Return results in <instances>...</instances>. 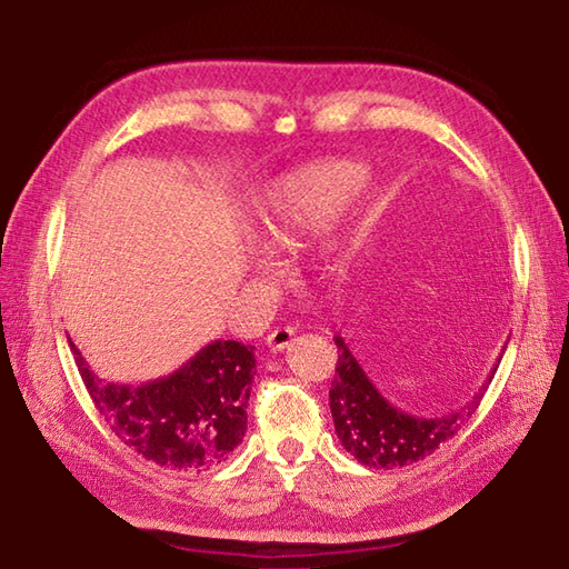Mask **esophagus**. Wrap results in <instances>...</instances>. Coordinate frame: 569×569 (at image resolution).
<instances>
[{"label": "esophagus", "mask_w": 569, "mask_h": 569, "mask_svg": "<svg viewBox=\"0 0 569 569\" xmlns=\"http://www.w3.org/2000/svg\"><path fill=\"white\" fill-rule=\"evenodd\" d=\"M295 328L292 326H284V328H274L272 332H268V345H270V350L272 352H282V350H287L289 345H292V340H295Z\"/></svg>", "instance_id": "esophagus-1"}]
</instances>
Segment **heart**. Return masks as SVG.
Instances as JSON below:
<instances>
[{"label":"heart","mask_w":569,"mask_h":569,"mask_svg":"<svg viewBox=\"0 0 569 569\" xmlns=\"http://www.w3.org/2000/svg\"><path fill=\"white\" fill-rule=\"evenodd\" d=\"M362 166L345 159L318 161L277 178L260 202V243L272 251L299 243V239L336 217L340 207L362 186ZM340 253L342 241L330 239L326 256L336 260Z\"/></svg>","instance_id":"heart-1"}]
</instances>
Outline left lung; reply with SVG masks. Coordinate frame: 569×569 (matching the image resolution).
Instances as JSON below:
<instances>
[{
    "instance_id": "1",
    "label": "left lung",
    "mask_w": 569,
    "mask_h": 569,
    "mask_svg": "<svg viewBox=\"0 0 569 569\" xmlns=\"http://www.w3.org/2000/svg\"><path fill=\"white\" fill-rule=\"evenodd\" d=\"M332 340L338 345L336 379H332L328 393L332 422H336L342 447L369 468L389 470L418 463L425 456L437 451L439 445L459 435V429L473 418L497 371L495 365L488 381L463 408L439 415V418H418V415L393 408L369 381L365 369L357 365L345 340L340 336Z\"/></svg>"
}]
</instances>
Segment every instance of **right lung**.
Listing matches in <instances>:
<instances>
[{
	"instance_id": "obj_1",
	"label": "right lung",
	"mask_w": 569,
	"mask_h": 569,
	"mask_svg": "<svg viewBox=\"0 0 569 569\" xmlns=\"http://www.w3.org/2000/svg\"><path fill=\"white\" fill-rule=\"evenodd\" d=\"M87 391L116 437L171 470L224 463L246 435L256 357L251 345L214 340L169 377L142 386L103 383L69 340Z\"/></svg>"
}]
</instances>
